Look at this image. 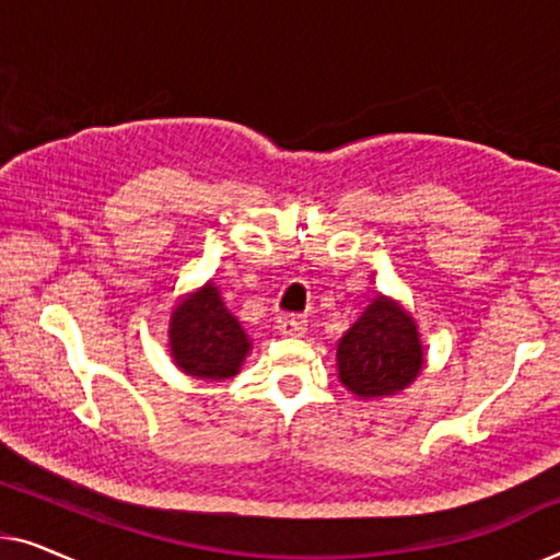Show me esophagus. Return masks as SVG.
<instances>
[{
  "label": "esophagus",
  "mask_w": 560,
  "mask_h": 560,
  "mask_svg": "<svg viewBox=\"0 0 560 560\" xmlns=\"http://www.w3.org/2000/svg\"><path fill=\"white\" fill-rule=\"evenodd\" d=\"M305 326H308V320H305L303 316H298V313H282V316L278 318V331L282 336H303Z\"/></svg>",
  "instance_id": "obj_1"
}]
</instances>
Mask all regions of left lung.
<instances>
[{"instance_id": "left-lung-1", "label": "left lung", "mask_w": 560, "mask_h": 560, "mask_svg": "<svg viewBox=\"0 0 560 560\" xmlns=\"http://www.w3.org/2000/svg\"><path fill=\"white\" fill-rule=\"evenodd\" d=\"M339 377L359 397L400 393L423 366L416 324L393 301H374L343 334L336 351Z\"/></svg>"}]
</instances>
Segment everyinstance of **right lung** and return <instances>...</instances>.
Here are the masks:
<instances>
[{"label":"right lung","mask_w":560,"mask_h":560,"mask_svg":"<svg viewBox=\"0 0 560 560\" xmlns=\"http://www.w3.org/2000/svg\"><path fill=\"white\" fill-rule=\"evenodd\" d=\"M171 351L175 364L190 377L226 380L240 372L249 351L247 334L224 308L219 290L211 282L175 308Z\"/></svg>","instance_id":"add662e5"}]
</instances>
